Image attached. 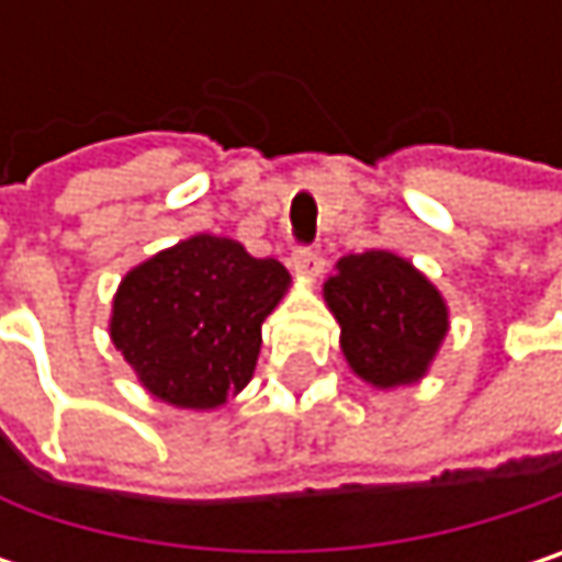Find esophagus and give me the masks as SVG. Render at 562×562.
Listing matches in <instances>:
<instances>
[{"instance_id": "obj_1", "label": "esophagus", "mask_w": 562, "mask_h": 562, "mask_svg": "<svg viewBox=\"0 0 562 562\" xmlns=\"http://www.w3.org/2000/svg\"><path fill=\"white\" fill-rule=\"evenodd\" d=\"M289 263H292V270H295L299 277H305V280H315V277L325 270V260H322L315 250H305V247H302V250H295Z\"/></svg>"}]
</instances>
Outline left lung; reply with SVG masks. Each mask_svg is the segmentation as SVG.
<instances>
[{
	"label": "left lung",
	"instance_id": "left-lung-1",
	"mask_svg": "<svg viewBox=\"0 0 562 562\" xmlns=\"http://www.w3.org/2000/svg\"><path fill=\"white\" fill-rule=\"evenodd\" d=\"M335 270L325 282V302L341 325L351 371L378 391L416 384L449 331L439 289L387 250L348 254Z\"/></svg>",
	"mask_w": 562,
	"mask_h": 562
}]
</instances>
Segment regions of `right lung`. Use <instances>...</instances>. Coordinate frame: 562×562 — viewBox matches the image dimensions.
Masks as SVG:
<instances>
[{
    "instance_id": "add662e5",
    "label": "right lung",
    "mask_w": 562,
    "mask_h": 562,
    "mask_svg": "<svg viewBox=\"0 0 562 562\" xmlns=\"http://www.w3.org/2000/svg\"><path fill=\"white\" fill-rule=\"evenodd\" d=\"M289 282L280 260H257L231 237L194 234L123 277L110 338L153 396L214 409L250 384L263 318Z\"/></svg>"
}]
</instances>
